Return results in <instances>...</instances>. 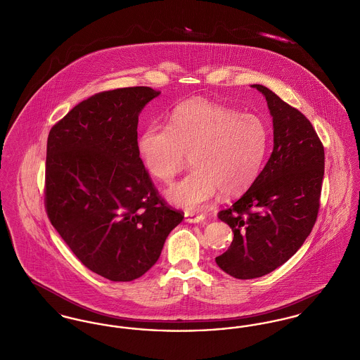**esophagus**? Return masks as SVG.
<instances>
[{
  "label": "esophagus",
  "mask_w": 360,
  "mask_h": 360,
  "mask_svg": "<svg viewBox=\"0 0 360 360\" xmlns=\"http://www.w3.org/2000/svg\"><path fill=\"white\" fill-rule=\"evenodd\" d=\"M205 219L204 215H197L193 212H186L185 214V221H189V223H202Z\"/></svg>",
  "instance_id": "esophagus-1"
}]
</instances>
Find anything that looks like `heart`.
Returning <instances> with one entry per match:
<instances>
[{
	"label": "heart",
	"mask_w": 360,
	"mask_h": 360,
	"mask_svg": "<svg viewBox=\"0 0 360 360\" xmlns=\"http://www.w3.org/2000/svg\"><path fill=\"white\" fill-rule=\"evenodd\" d=\"M269 139L260 116L194 98L174 110L169 126H148L139 136V153L148 172L162 182H169L191 156L193 171L171 185L166 197L194 211L219 192L245 193L262 169Z\"/></svg>",
	"instance_id": "obj_1"
}]
</instances>
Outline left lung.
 I'll use <instances>...</instances> for the list:
<instances>
[{
	"label": "left lung",
	"instance_id": "8db88e82",
	"mask_svg": "<svg viewBox=\"0 0 360 360\" xmlns=\"http://www.w3.org/2000/svg\"><path fill=\"white\" fill-rule=\"evenodd\" d=\"M273 116L274 148L253 185L218 214L234 238L215 259L238 279L274 271L304 244L319 211L325 150L311 122L262 84H252Z\"/></svg>",
	"mask_w": 360,
	"mask_h": 360
}]
</instances>
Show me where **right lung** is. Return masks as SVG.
<instances>
[{
	"label": "right lung",
	"mask_w": 360,
	"mask_h": 360,
	"mask_svg": "<svg viewBox=\"0 0 360 360\" xmlns=\"http://www.w3.org/2000/svg\"><path fill=\"white\" fill-rule=\"evenodd\" d=\"M159 94L146 86L97 93L58 120L48 137V218L83 266L115 282L143 276L184 219L139 158V112Z\"/></svg>",
	"instance_id": "obj_1"
}]
</instances>
